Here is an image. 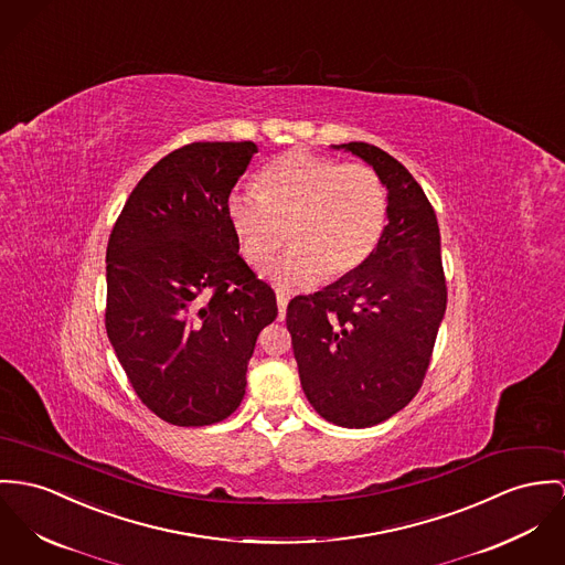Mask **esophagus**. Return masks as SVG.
Instances as JSON below:
<instances>
[{
  "instance_id": "obj_1",
  "label": "esophagus",
  "mask_w": 565,
  "mask_h": 565,
  "mask_svg": "<svg viewBox=\"0 0 565 565\" xmlns=\"http://www.w3.org/2000/svg\"><path fill=\"white\" fill-rule=\"evenodd\" d=\"M286 307H288V297L286 295H277V309H279V320L286 318Z\"/></svg>"
}]
</instances>
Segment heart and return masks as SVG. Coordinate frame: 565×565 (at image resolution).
Listing matches in <instances>:
<instances>
[{
  "label": "heart",
  "instance_id": "1",
  "mask_svg": "<svg viewBox=\"0 0 565 565\" xmlns=\"http://www.w3.org/2000/svg\"><path fill=\"white\" fill-rule=\"evenodd\" d=\"M387 206V186L370 166L292 150L262 170L258 193L232 191L225 215L254 266L288 236L292 247L262 273L279 290H301L322 277L342 279L367 260L383 236Z\"/></svg>",
  "mask_w": 565,
  "mask_h": 565
}]
</instances>
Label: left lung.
<instances>
[{
	"mask_svg": "<svg viewBox=\"0 0 565 565\" xmlns=\"http://www.w3.org/2000/svg\"><path fill=\"white\" fill-rule=\"evenodd\" d=\"M333 148L383 178L387 225L356 270L295 297L286 324L316 413L342 428H370L415 397L430 365L447 305L440 234L424 189L399 161L365 141Z\"/></svg>",
	"mask_w": 565,
	"mask_h": 565,
	"instance_id": "obj_1",
	"label": "left lung"
}]
</instances>
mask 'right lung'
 I'll return each instance as SVG.
<instances>
[{
    "mask_svg": "<svg viewBox=\"0 0 565 565\" xmlns=\"http://www.w3.org/2000/svg\"><path fill=\"white\" fill-rule=\"evenodd\" d=\"M254 141H195L143 175L107 245V338L139 399L174 426H211L243 402L247 363L277 318L238 256L227 195Z\"/></svg>",
    "mask_w": 565,
    "mask_h": 565,
    "instance_id": "1",
    "label": "right lung"
}]
</instances>
